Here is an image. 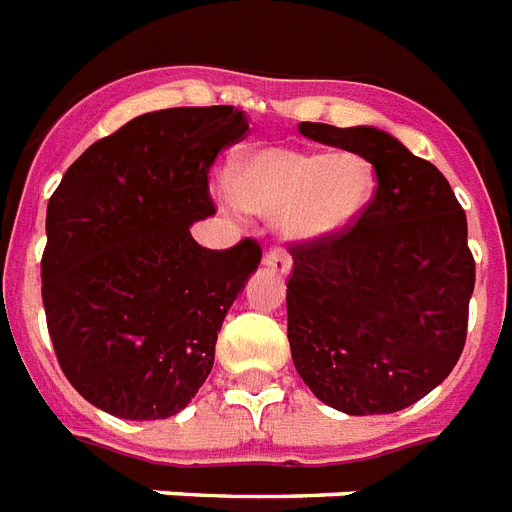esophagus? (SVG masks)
<instances>
[{
	"label": "esophagus",
	"mask_w": 512,
	"mask_h": 512,
	"mask_svg": "<svg viewBox=\"0 0 512 512\" xmlns=\"http://www.w3.org/2000/svg\"><path fill=\"white\" fill-rule=\"evenodd\" d=\"M263 263L268 265L273 273H279V276H287V273H290V268H292L290 255H287V252H284V249H279V247L268 249V252H265V257H263Z\"/></svg>",
	"instance_id": "1"
}]
</instances>
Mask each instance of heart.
Masks as SVG:
<instances>
[{
	"label": "heart",
	"mask_w": 512,
	"mask_h": 512,
	"mask_svg": "<svg viewBox=\"0 0 512 512\" xmlns=\"http://www.w3.org/2000/svg\"><path fill=\"white\" fill-rule=\"evenodd\" d=\"M241 209L276 217L284 239H333L360 220L376 193V171L360 152L260 147L233 171Z\"/></svg>",
	"instance_id": "1"
}]
</instances>
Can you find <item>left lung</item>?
Masks as SVG:
<instances>
[{
	"label": "left lung",
	"instance_id": "left-lung-1",
	"mask_svg": "<svg viewBox=\"0 0 512 512\" xmlns=\"http://www.w3.org/2000/svg\"><path fill=\"white\" fill-rule=\"evenodd\" d=\"M300 134L360 152L378 187L349 230L290 247L292 362L335 411H403L464 349L475 287L467 217L448 179L386 131L300 123Z\"/></svg>",
	"mask_w": 512,
	"mask_h": 512
}]
</instances>
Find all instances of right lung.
Listing matches in <instances>:
<instances>
[{
  "label": "right lung",
  "instance_id": "1",
  "mask_svg": "<svg viewBox=\"0 0 512 512\" xmlns=\"http://www.w3.org/2000/svg\"><path fill=\"white\" fill-rule=\"evenodd\" d=\"M249 131L233 107L147 112L93 142L48 201L42 306L58 365L91 405L166 419L214 365L222 319L263 249H206L209 171Z\"/></svg>",
  "mask_w": 512,
  "mask_h": 512
}]
</instances>
